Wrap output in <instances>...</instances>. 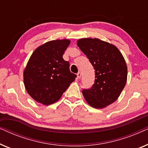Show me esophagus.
<instances>
[{"label": "esophagus", "mask_w": 148, "mask_h": 148, "mask_svg": "<svg viewBox=\"0 0 148 148\" xmlns=\"http://www.w3.org/2000/svg\"><path fill=\"white\" fill-rule=\"evenodd\" d=\"M77 78L79 79L81 77V76H82V73H81L80 72H79L77 74Z\"/></svg>", "instance_id": "esophagus-1"}]
</instances>
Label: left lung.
Instances as JSON below:
<instances>
[{"mask_svg":"<svg viewBox=\"0 0 148 148\" xmlns=\"http://www.w3.org/2000/svg\"><path fill=\"white\" fill-rule=\"evenodd\" d=\"M77 42L95 70L94 84L82 91L85 100L93 108H105L118 99L126 85L125 58L114 45L98 38H82Z\"/></svg>","mask_w":148,"mask_h":148,"instance_id":"1","label":"left lung"}]
</instances>
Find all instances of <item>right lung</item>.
Listing matches in <instances>:
<instances>
[{"mask_svg":"<svg viewBox=\"0 0 148 148\" xmlns=\"http://www.w3.org/2000/svg\"><path fill=\"white\" fill-rule=\"evenodd\" d=\"M69 40H52L38 46L23 71L25 88L36 102L50 105L57 102L75 79L69 62L62 58Z\"/></svg>","mask_w":148,"mask_h":148,"instance_id":"add662e5","label":"right lung"}]
</instances>
